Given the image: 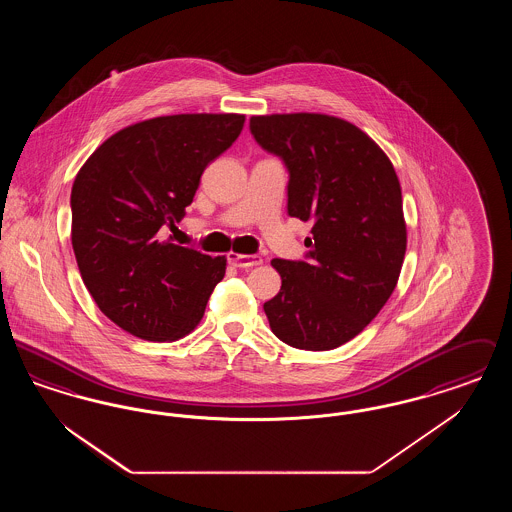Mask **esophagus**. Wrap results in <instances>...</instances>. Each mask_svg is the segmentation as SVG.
<instances>
[{"label": "esophagus", "mask_w": 512, "mask_h": 512, "mask_svg": "<svg viewBox=\"0 0 512 512\" xmlns=\"http://www.w3.org/2000/svg\"><path fill=\"white\" fill-rule=\"evenodd\" d=\"M228 263H230L232 267L249 268L261 265L263 259H261L259 255H242V253L230 251V253H228Z\"/></svg>", "instance_id": "esophagus-1"}]
</instances>
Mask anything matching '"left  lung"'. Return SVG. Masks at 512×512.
<instances>
[{
  "label": "left lung",
  "mask_w": 512,
  "mask_h": 512,
  "mask_svg": "<svg viewBox=\"0 0 512 512\" xmlns=\"http://www.w3.org/2000/svg\"><path fill=\"white\" fill-rule=\"evenodd\" d=\"M251 132L290 169L288 213L311 220L309 261L272 259L282 288L267 313L276 338L307 351L353 340L397 286L407 222L390 157L353 122L324 113L253 115Z\"/></svg>",
  "instance_id": "obj_1"
}]
</instances>
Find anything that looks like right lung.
<instances>
[{
	"label": "right lung",
	"mask_w": 512,
	"mask_h": 512,
	"mask_svg": "<svg viewBox=\"0 0 512 512\" xmlns=\"http://www.w3.org/2000/svg\"><path fill=\"white\" fill-rule=\"evenodd\" d=\"M238 113L134 122L86 159L71 192L76 265L99 311L147 341H176L201 322L226 257L172 244L205 167L244 128Z\"/></svg>",
	"instance_id": "1"
}]
</instances>
